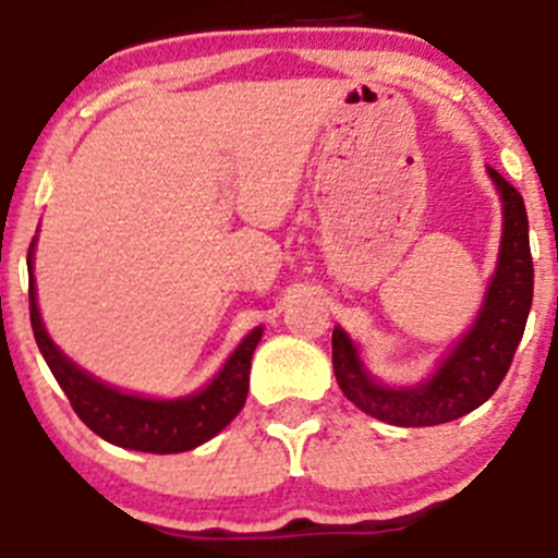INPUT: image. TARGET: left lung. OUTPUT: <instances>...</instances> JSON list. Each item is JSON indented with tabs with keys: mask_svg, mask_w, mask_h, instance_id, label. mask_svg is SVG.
I'll return each mask as SVG.
<instances>
[{
	"mask_svg": "<svg viewBox=\"0 0 558 558\" xmlns=\"http://www.w3.org/2000/svg\"><path fill=\"white\" fill-rule=\"evenodd\" d=\"M504 203V232L496 274L474 326L452 353L418 386H386L364 367L353 339L333 328L331 359L339 389L355 408L397 427H433L454 422L493 397L521 344L534 295V263L523 196L487 167Z\"/></svg>",
	"mask_w": 558,
	"mask_h": 558,
	"instance_id": "1",
	"label": "left lung"
}]
</instances>
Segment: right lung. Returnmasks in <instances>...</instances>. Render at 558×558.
<instances>
[{
  "label": "right lung",
  "mask_w": 558,
  "mask_h": 558,
  "mask_svg": "<svg viewBox=\"0 0 558 558\" xmlns=\"http://www.w3.org/2000/svg\"><path fill=\"white\" fill-rule=\"evenodd\" d=\"M26 268L32 270V248L26 257ZM29 320L37 348L54 373L57 384L71 400L76 416L104 441L153 454L189 452V449L210 441L241 413L248 395L252 353L263 337V326L248 331L205 389L189 397H178V400H153V397L129 395V391H120L93 378L51 342L49 331L40 320V310H37L35 276L29 279Z\"/></svg>",
  "instance_id": "add662e5"
}]
</instances>
